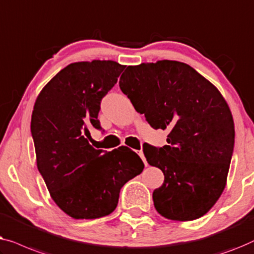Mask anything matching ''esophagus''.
Wrapping results in <instances>:
<instances>
[{"label":"esophagus","mask_w":254,"mask_h":254,"mask_svg":"<svg viewBox=\"0 0 254 254\" xmlns=\"http://www.w3.org/2000/svg\"><path fill=\"white\" fill-rule=\"evenodd\" d=\"M137 154H138L139 156H140L142 161H144L145 166H147V161H146V159H145V156H144V153H142V151H137Z\"/></svg>","instance_id":"obj_1"}]
</instances>
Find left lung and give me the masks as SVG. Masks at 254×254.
<instances>
[{
	"instance_id": "1",
	"label": "left lung",
	"mask_w": 254,
	"mask_h": 254,
	"mask_svg": "<svg viewBox=\"0 0 254 254\" xmlns=\"http://www.w3.org/2000/svg\"><path fill=\"white\" fill-rule=\"evenodd\" d=\"M120 87L154 128H169L163 147L144 145L164 182L153 192L155 209L174 221L199 219L226 188L235 144L229 106L193 67L177 61L128 65Z\"/></svg>"
}]
</instances>
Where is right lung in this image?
<instances>
[{"label":"right lung","instance_id":"1","mask_svg":"<svg viewBox=\"0 0 254 254\" xmlns=\"http://www.w3.org/2000/svg\"><path fill=\"white\" fill-rule=\"evenodd\" d=\"M124 67L115 61L71 63L35 100L31 132L38 170L56 205L76 220L113 213L123 185L144 169L127 146L105 152L87 139L91 127L101 130L100 103Z\"/></svg>","mask_w":254,"mask_h":254}]
</instances>
